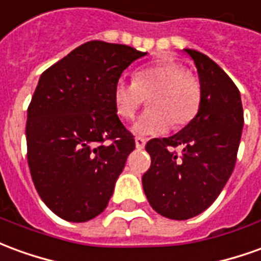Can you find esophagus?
Segmentation results:
<instances>
[{
	"instance_id": "34e87169",
	"label": "esophagus",
	"mask_w": 261,
	"mask_h": 261,
	"mask_svg": "<svg viewBox=\"0 0 261 261\" xmlns=\"http://www.w3.org/2000/svg\"><path fill=\"white\" fill-rule=\"evenodd\" d=\"M145 143H147V140H145V138L137 137V138H136V148L137 149H143L144 147H145Z\"/></svg>"
}]
</instances>
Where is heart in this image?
Wrapping results in <instances>:
<instances>
[{
  "label": "heart",
  "instance_id": "b5f03b06",
  "mask_svg": "<svg viewBox=\"0 0 261 261\" xmlns=\"http://www.w3.org/2000/svg\"><path fill=\"white\" fill-rule=\"evenodd\" d=\"M112 97L116 113L123 120L134 117L148 99L149 110L137 118L133 133L158 136L172 123L182 127L194 120L200 106V85L181 63L160 62L136 70L131 82L118 79Z\"/></svg>",
  "mask_w": 261,
  "mask_h": 261
}]
</instances>
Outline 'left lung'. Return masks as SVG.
<instances>
[{"label":"left lung","instance_id":"obj_1","mask_svg":"<svg viewBox=\"0 0 261 261\" xmlns=\"http://www.w3.org/2000/svg\"><path fill=\"white\" fill-rule=\"evenodd\" d=\"M184 50L199 76V110L179 133L149 140L151 167L143 175L149 205L174 220L198 216L219 196L234 168L243 130L242 99L232 79L206 55ZM175 146L181 147V154Z\"/></svg>","mask_w":261,"mask_h":261}]
</instances>
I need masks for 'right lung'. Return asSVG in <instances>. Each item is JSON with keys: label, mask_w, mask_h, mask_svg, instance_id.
<instances>
[{"label": "right lung", "mask_w": 261, "mask_h": 261, "mask_svg": "<svg viewBox=\"0 0 261 261\" xmlns=\"http://www.w3.org/2000/svg\"><path fill=\"white\" fill-rule=\"evenodd\" d=\"M145 55L90 41L41 74L28 107V165L41 199L62 219L87 222L107 207L136 148L113 105V86Z\"/></svg>", "instance_id": "1"}]
</instances>
